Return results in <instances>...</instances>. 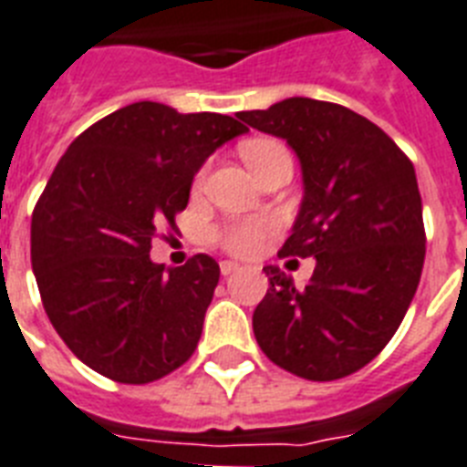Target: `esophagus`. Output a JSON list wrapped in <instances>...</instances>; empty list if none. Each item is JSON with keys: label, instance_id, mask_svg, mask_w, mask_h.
Instances as JSON below:
<instances>
[{"label": "esophagus", "instance_id": "34e87169", "mask_svg": "<svg viewBox=\"0 0 467 467\" xmlns=\"http://www.w3.org/2000/svg\"><path fill=\"white\" fill-rule=\"evenodd\" d=\"M219 267H222V275L229 276V275H234V272H238V262L224 260V262H222V265H219Z\"/></svg>", "mask_w": 467, "mask_h": 467}]
</instances>
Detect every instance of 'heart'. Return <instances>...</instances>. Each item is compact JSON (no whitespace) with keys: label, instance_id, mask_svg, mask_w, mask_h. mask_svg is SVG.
I'll return each mask as SVG.
<instances>
[{"label":"heart","instance_id":"obj_1","mask_svg":"<svg viewBox=\"0 0 467 467\" xmlns=\"http://www.w3.org/2000/svg\"><path fill=\"white\" fill-rule=\"evenodd\" d=\"M276 145H279V142L265 140V138H260V140H250L241 148V155L250 169H255L257 161L267 155L269 150L276 148ZM272 231H275V222H272V219L253 217L222 229L217 234V241L222 243L226 250L236 253V255H253L255 250H260V245Z\"/></svg>","mask_w":467,"mask_h":467}]
</instances>
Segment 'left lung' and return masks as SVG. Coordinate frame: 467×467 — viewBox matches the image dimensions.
Here are the masks:
<instances>
[{"instance_id":"left-lung-1","label":"left lung","mask_w":467,"mask_h":467,"mask_svg":"<svg viewBox=\"0 0 467 467\" xmlns=\"http://www.w3.org/2000/svg\"><path fill=\"white\" fill-rule=\"evenodd\" d=\"M238 119L298 155L303 202L279 255L315 257L306 286L265 267L257 344L303 379L353 375L391 341L418 291L425 224L413 161L379 126L334 102L288 98Z\"/></svg>"}]
</instances>
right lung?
Here are the masks:
<instances>
[{
  "label": "right lung",
  "instance_id": "right-lung-1",
  "mask_svg": "<svg viewBox=\"0 0 467 467\" xmlns=\"http://www.w3.org/2000/svg\"><path fill=\"white\" fill-rule=\"evenodd\" d=\"M234 117L136 102L68 145L33 210L30 262L49 322L78 360L121 384L186 363L219 281L210 255L183 267L150 260L152 238L186 210L192 176Z\"/></svg>",
  "mask_w": 467,
  "mask_h": 467
}]
</instances>
